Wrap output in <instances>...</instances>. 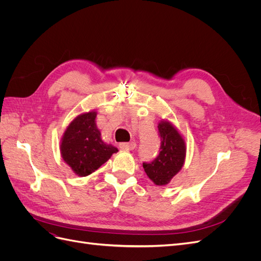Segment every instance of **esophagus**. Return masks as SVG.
<instances>
[{"label": "esophagus", "mask_w": 261, "mask_h": 261, "mask_svg": "<svg viewBox=\"0 0 261 261\" xmlns=\"http://www.w3.org/2000/svg\"><path fill=\"white\" fill-rule=\"evenodd\" d=\"M136 147V143H134V141H129V143H121L120 144V148L123 150H134Z\"/></svg>", "instance_id": "obj_1"}]
</instances>
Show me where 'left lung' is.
Masks as SVG:
<instances>
[{
    "instance_id": "8db88e82",
    "label": "left lung",
    "mask_w": 261,
    "mask_h": 261,
    "mask_svg": "<svg viewBox=\"0 0 261 261\" xmlns=\"http://www.w3.org/2000/svg\"><path fill=\"white\" fill-rule=\"evenodd\" d=\"M161 139L160 152L152 161L144 162L146 174L155 185H167L176 175L185 161V141L176 128L169 122L158 125Z\"/></svg>"
}]
</instances>
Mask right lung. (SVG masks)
Returning <instances> with one entry per match:
<instances>
[{
	"instance_id": "right-lung-1",
	"label": "right lung",
	"mask_w": 261,
	"mask_h": 261,
	"mask_svg": "<svg viewBox=\"0 0 261 261\" xmlns=\"http://www.w3.org/2000/svg\"><path fill=\"white\" fill-rule=\"evenodd\" d=\"M96 112L77 116L69 124L62 138L61 154L80 176H87L98 170L111 155L117 152L112 145L101 139L96 125Z\"/></svg>"
}]
</instances>
